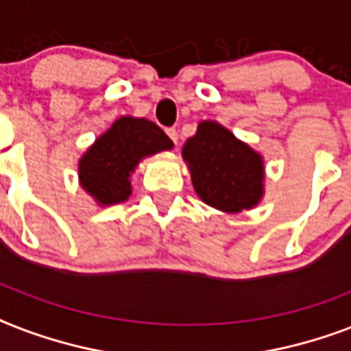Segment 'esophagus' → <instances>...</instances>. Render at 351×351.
I'll list each match as a JSON object with an SVG mask.
<instances>
[{"label":"esophagus","instance_id":"1","mask_svg":"<svg viewBox=\"0 0 351 351\" xmlns=\"http://www.w3.org/2000/svg\"><path fill=\"white\" fill-rule=\"evenodd\" d=\"M165 132H167V136H169L171 140H173V143H175V145H176V143H178V132H176V129L169 127V129H167V131H165Z\"/></svg>","mask_w":351,"mask_h":351}]
</instances>
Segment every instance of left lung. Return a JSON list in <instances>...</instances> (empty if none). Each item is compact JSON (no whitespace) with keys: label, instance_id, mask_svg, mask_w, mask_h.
<instances>
[{"label":"left lung","instance_id":"left-lung-1","mask_svg":"<svg viewBox=\"0 0 351 351\" xmlns=\"http://www.w3.org/2000/svg\"><path fill=\"white\" fill-rule=\"evenodd\" d=\"M195 191L202 202L224 213L255 208L264 197V160L213 120L198 123L182 147Z\"/></svg>","mask_w":351,"mask_h":351}]
</instances>
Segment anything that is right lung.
Listing matches in <instances>:
<instances>
[{"label": "right lung", "instance_id": "add662e5", "mask_svg": "<svg viewBox=\"0 0 351 351\" xmlns=\"http://www.w3.org/2000/svg\"><path fill=\"white\" fill-rule=\"evenodd\" d=\"M173 149L171 138L147 118H118L80 158V184L98 206L125 202L129 176L140 160Z\"/></svg>", "mask_w": 351, "mask_h": 351}]
</instances>
